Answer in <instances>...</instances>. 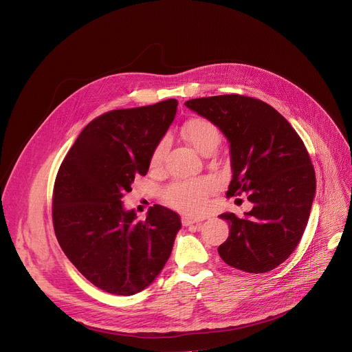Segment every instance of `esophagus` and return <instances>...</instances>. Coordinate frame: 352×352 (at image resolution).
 Returning <instances> with one entry per match:
<instances>
[{
  "mask_svg": "<svg viewBox=\"0 0 352 352\" xmlns=\"http://www.w3.org/2000/svg\"><path fill=\"white\" fill-rule=\"evenodd\" d=\"M201 221H202L201 218H197L194 215H184L182 217V226L188 227V226H192V224H199Z\"/></svg>",
  "mask_w": 352,
  "mask_h": 352,
  "instance_id": "34e87169",
  "label": "esophagus"
}]
</instances>
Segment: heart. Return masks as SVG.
Here are the masks:
<instances>
[{
  "label": "heart",
  "instance_id": "b5f03b06",
  "mask_svg": "<svg viewBox=\"0 0 352 352\" xmlns=\"http://www.w3.org/2000/svg\"><path fill=\"white\" fill-rule=\"evenodd\" d=\"M182 135L194 150L202 155H206L207 153H214V150L221 141V134L218 131V128L207 118L201 117L188 120L182 128ZM165 151L166 142H158L150 160V165L154 170H158L162 166ZM212 191L214 182L207 178H201L195 181L175 184V186H173L168 191V198L171 204L179 210L190 212H201L207 208L208 195Z\"/></svg>",
  "mask_w": 352,
  "mask_h": 352
}]
</instances>
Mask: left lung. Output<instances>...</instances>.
Wrapping results in <instances>:
<instances>
[{
	"mask_svg": "<svg viewBox=\"0 0 352 352\" xmlns=\"http://www.w3.org/2000/svg\"><path fill=\"white\" fill-rule=\"evenodd\" d=\"M186 105L211 121L230 142L232 178L227 195L248 192L252 210L218 215L230 235L218 247L236 270L263 274L297 248L316 197V171L291 124L267 102L244 96L195 98Z\"/></svg>",
	"mask_w": 352,
	"mask_h": 352,
	"instance_id": "obj_1",
	"label": "left lung"
}]
</instances>
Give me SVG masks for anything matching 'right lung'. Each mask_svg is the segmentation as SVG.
Listing matches in <instances>:
<instances>
[{"mask_svg":"<svg viewBox=\"0 0 352 352\" xmlns=\"http://www.w3.org/2000/svg\"><path fill=\"white\" fill-rule=\"evenodd\" d=\"M177 100L116 109L91 121L55 179L52 221L68 260L105 292L134 295L162 271L181 218L154 206L144 221L122 197L150 168L154 148L177 114Z\"/></svg>","mask_w":352,"mask_h":352,"instance_id":"1","label":"right lung"}]
</instances>
